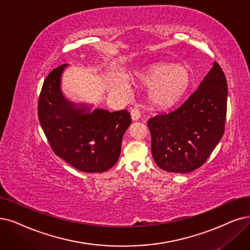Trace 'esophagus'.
<instances>
[{
    "mask_svg": "<svg viewBox=\"0 0 250 250\" xmlns=\"http://www.w3.org/2000/svg\"><path fill=\"white\" fill-rule=\"evenodd\" d=\"M130 114H131V118L133 121H137V120H139V118H141V112L138 111V108H135V107L132 108Z\"/></svg>",
    "mask_w": 250,
    "mask_h": 250,
    "instance_id": "obj_1",
    "label": "esophagus"
}]
</instances>
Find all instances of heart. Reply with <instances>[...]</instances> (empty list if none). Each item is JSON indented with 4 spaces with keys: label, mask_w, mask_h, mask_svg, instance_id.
<instances>
[{
    "label": "heart",
    "mask_w": 250,
    "mask_h": 250,
    "mask_svg": "<svg viewBox=\"0 0 250 250\" xmlns=\"http://www.w3.org/2000/svg\"><path fill=\"white\" fill-rule=\"evenodd\" d=\"M139 81L148 87V101L158 108L176 104L191 85L192 75L185 64L159 62L137 75Z\"/></svg>",
    "instance_id": "1"
}]
</instances>
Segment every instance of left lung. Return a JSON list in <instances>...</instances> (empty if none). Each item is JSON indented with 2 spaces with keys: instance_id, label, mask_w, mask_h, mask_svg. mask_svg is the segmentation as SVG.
Returning a JSON list of instances; mask_svg holds the SVG:
<instances>
[{
  "instance_id": "1",
  "label": "left lung",
  "mask_w": 250,
  "mask_h": 250,
  "mask_svg": "<svg viewBox=\"0 0 250 250\" xmlns=\"http://www.w3.org/2000/svg\"><path fill=\"white\" fill-rule=\"evenodd\" d=\"M227 101L226 76L214 62L181 106L147 121L156 164L173 173H188L203 165L223 137Z\"/></svg>"
}]
</instances>
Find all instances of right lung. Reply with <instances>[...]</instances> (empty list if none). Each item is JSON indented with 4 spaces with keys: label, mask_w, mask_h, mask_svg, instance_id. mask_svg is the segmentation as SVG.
<instances>
[{
    "label": "right lung",
    "mask_w": 250,
    "mask_h": 250,
    "mask_svg": "<svg viewBox=\"0 0 250 250\" xmlns=\"http://www.w3.org/2000/svg\"><path fill=\"white\" fill-rule=\"evenodd\" d=\"M66 65L54 68L45 79L38 104L40 124L59 158L80 171L104 172L118 161L130 114L126 109L90 112V106L67 101L61 89Z\"/></svg>",
    "instance_id": "1"
}]
</instances>
